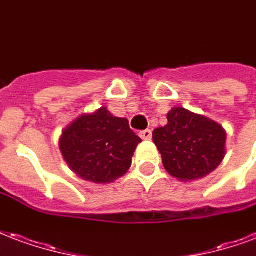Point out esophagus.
Here are the masks:
<instances>
[{
    "label": "esophagus",
    "instance_id": "obj_1",
    "mask_svg": "<svg viewBox=\"0 0 256 256\" xmlns=\"http://www.w3.org/2000/svg\"><path fill=\"white\" fill-rule=\"evenodd\" d=\"M140 137L142 138V140H150L152 138V130H149V128L144 130V132L140 133Z\"/></svg>",
    "mask_w": 256,
    "mask_h": 256
}]
</instances>
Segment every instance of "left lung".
Listing matches in <instances>:
<instances>
[{"mask_svg": "<svg viewBox=\"0 0 256 256\" xmlns=\"http://www.w3.org/2000/svg\"><path fill=\"white\" fill-rule=\"evenodd\" d=\"M166 119L164 128L153 132V142L166 172L190 182L214 171L225 156L226 133L222 126L183 107H174Z\"/></svg>", "mask_w": 256, "mask_h": 256, "instance_id": "1", "label": "left lung"}]
</instances>
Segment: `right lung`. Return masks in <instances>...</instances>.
<instances>
[{
    "label": "right lung",
    "mask_w": 256,
    "mask_h": 256,
    "mask_svg": "<svg viewBox=\"0 0 256 256\" xmlns=\"http://www.w3.org/2000/svg\"><path fill=\"white\" fill-rule=\"evenodd\" d=\"M141 141L128 119L114 116L102 107L70 123L62 132L60 149L70 170L81 179L111 183L128 171Z\"/></svg>",
    "instance_id": "right-lung-1"
}]
</instances>
